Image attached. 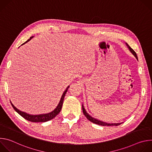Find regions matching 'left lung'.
<instances>
[{
  "instance_id": "left-lung-1",
  "label": "left lung",
  "mask_w": 152,
  "mask_h": 152,
  "mask_svg": "<svg viewBox=\"0 0 152 152\" xmlns=\"http://www.w3.org/2000/svg\"><path fill=\"white\" fill-rule=\"evenodd\" d=\"M126 45L128 47L129 50L131 52V53L135 56V58L138 59V56L137 55V53L136 52L131 48L130 47L127 43H126ZM82 111H83V114L85 115V116L86 117V118H87L89 121H90L92 123H94V124H99V125H100V126H118L120 124H121V123H107L106 122H103V121H100V120H98L97 119H96L94 118H93L91 116H90L87 113H86V111H85V108L82 104Z\"/></svg>"
}]
</instances>
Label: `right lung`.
I'll use <instances>...</instances> for the list:
<instances>
[{
    "instance_id": "add662e5",
    "label": "right lung",
    "mask_w": 152,
    "mask_h": 152,
    "mask_svg": "<svg viewBox=\"0 0 152 152\" xmlns=\"http://www.w3.org/2000/svg\"><path fill=\"white\" fill-rule=\"evenodd\" d=\"M33 37H30V38L28 40H27L26 42H25L23 44H22L21 45H23L24 44H25V43H26L27 42L30 41ZM69 88V86L66 88V90H65V91L64 92L63 94L62 95V97L61 98V100H60L59 103L58 104L57 107L55 108V109L53 111H52L51 113H48V114H40V115H31V114H27L26 113H24V112H22V111H20L19 110L17 109V107H15L14 106V104L11 102V105L12 106L13 108L14 109V110L18 114H20L21 117H23L25 119H26V120H28L29 121H31V122H46V121H49V120L53 119V118H55L60 113V111L61 110L62 106L64 97H65V96H66V94Z\"/></svg>"
}]
</instances>
